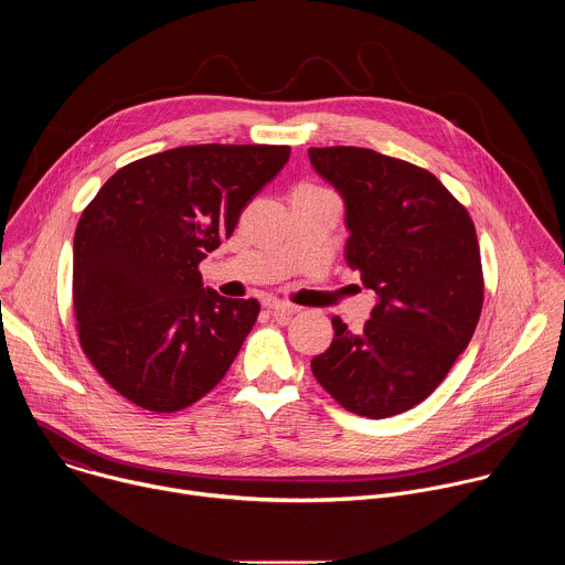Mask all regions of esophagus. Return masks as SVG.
Segmentation results:
<instances>
[{
    "label": "esophagus",
    "mask_w": 565,
    "mask_h": 565,
    "mask_svg": "<svg viewBox=\"0 0 565 565\" xmlns=\"http://www.w3.org/2000/svg\"><path fill=\"white\" fill-rule=\"evenodd\" d=\"M264 306L273 312V315H295L299 308L292 306V303H286V301H279V299H266Z\"/></svg>",
    "instance_id": "1"
}]
</instances>
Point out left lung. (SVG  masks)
<instances>
[{
  "mask_svg": "<svg viewBox=\"0 0 565 565\" xmlns=\"http://www.w3.org/2000/svg\"><path fill=\"white\" fill-rule=\"evenodd\" d=\"M312 170L344 201L347 264L377 297L362 331L333 317L310 362L340 405L373 420L423 402L467 349L482 270L467 210L427 170L364 147H310Z\"/></svg>",
  "mask_w": 565,
  "mask_h": 565,
  "instance_id": "obj_1",
  "label": "left lung"
}]
</instances>
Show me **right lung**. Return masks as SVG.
Listing matches in <instances>:
<instances>
[{
	"mask_svg": "<svg viewBox=\"0 0 565 565\" xmlns=\"http://www.w3.org/2000/svg\"><path fill=\"white\" fill-rule=\"evenodd\" d=\"M286 145H190L118 170L73 238L83 351L134 405L172 414L210 393L259 301L203 288L199 264L288 163Z\"/></svg>",
	"mask_w": 565,
	"mask_h": 565,
	"instance_id": "obj_1",
	"label": "right lung"
}]
</instances>
